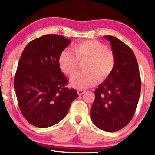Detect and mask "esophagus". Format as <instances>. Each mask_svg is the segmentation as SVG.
Returning a JSON list of instances; mask_svg holds the SVG:
<instances>
[{
    "mask_svg": "<svg viewBox=\"0 0 155 155\" xmlns=\"http://www.w3.org/2000/svg\"><path fill=\"white\" fill-rule=\"evenodd\" d=\"M85 90H78V91H77V92H78V94L79 96H81V95H83V94L85 92Z\"/></svg>",
    "mask_w": 155,
    "mask_h": 155,
    "instance_id": "obj_1",
    "label": "esophagus"
}]
</instances>
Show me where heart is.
Instances as JSON below:
<instances>
[{
	"label": "heart",
	"mask_w": 155,
	"mask_h": 155,
	"mask_svg": "<svg viewBox=\"0 0 155 155\" xmlns=\"http://www.w3.org/2000/svg\"><path fill=\"white\" fill-rule=\"evenodd\" d=\"M74 54L64 50L59 57L61 71L72 76L83 64L84 71L77 73L71 78V85L78 89H85L94 85L98 81H104L111 74L115 66V56L106 46L96 40H89L75 44L72 47Z\"/></svg>",
	"instance_id": "b5f03b06"
}]
</instances>
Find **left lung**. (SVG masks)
<instances>
[{
	"mask_svg": "<svg viewBox=\"0 0 155 155\" xmlns=\"http://www.w3.org/2000/svg\"><path fill=\"white\" fill-rule=\"evenodd\" d=\"M109 41L115 63L114 70L95 91L91 119L100 129L115 132L133 118L141 91L138 64L132 50L119 39L104 35Z\"/></svg>",
	"mask_w": 155,
	"mask_h": 155,
	"instance_id": "8db88e82",
	"label": "left lung"
}]
</instances>
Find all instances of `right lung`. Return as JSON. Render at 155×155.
Wrapping results in <instances>:
<instances>
[{
    "label": "right lung",
    "mask_w": 155,
    "mask_h": 155,
    "mask_svg": "<svg viewBox=\"0 0 155 155\" xmlns=\"http://www.w3.org/2000/svg\"><path fill=\"white\" fill-rule=\"evenodd\" d=\"M71 40L59 35H44L31 41L23 51L14 77V89L23 116L31 124L48 128L67 115L77 90L68 82L59 57Z\"/></svg>",
    "instance_id": "add662e5"
}]
</instances>
